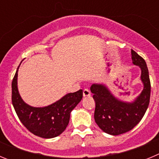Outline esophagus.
<instances>
[{"instance_id":"esophagus-1","label":"esophagus","mask_w":159,"mask_h":159,"mask_svg":"<svg viewBox=\"0 0 159 159\" xmlns=\"http://www.w3.org/2000/svg\"><path fill=\"white\" fill-rule=\"evenodd\" d=\"M83 95H84V97L90 96L91 95V92L88 89H84V92H83Z\"/></svg>"}]
</instances>
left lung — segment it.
<instances>
[{
    "instance_id": "1",
    "label": "left lung",
    "mask_w": 159,
    "mask_h": 159,
    "mask_svg": "<svg viewBox=\"0 0 159 159\" xmlns=\"http://www.w3.org/2000/svg\"><path fill=\"white\" fill-rule=\"evenodd\" d=\"M132 63L141 68L143 90L134 102H127L114 96L106 86L95 84L91 87L95 102L94 118L102 130L111 135H119L134 128L145 115L151 97V81L146 61L131 50Z\"/></svg>"
}]
</instances>
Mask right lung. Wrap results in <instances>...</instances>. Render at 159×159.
<instances>
[{
	"instance_id": "add662e5",
	"label": "right lung",
	"mask_w": 159,
	"mask_h": 159,
	"mask_svg": "<svg viewBox=\"0 0 159 159\" xmlns=\"http://www.w3.org/2000/svg\"><path fill=\"white\" fill-rule=\"evenodd\" d=\"M18 68L12 82V102L18 118L31 133L43 139L62 134L70 119L71 111L83 98V91L68 93L60 100L44 107H34L25 103L17 88Z\"/></svg>"
}]
</instances>
